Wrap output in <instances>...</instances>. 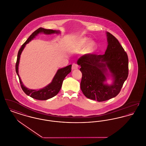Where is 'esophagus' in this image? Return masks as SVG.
<instances>
[{
	"label": "esophagus",
	"mask_w": 146,
	"mask_h": 146,
	"mask_svg": "<svg viewBox=\"0 0 146 146\" xmlns=\"http://www.w3.org/2000/svg\"><path fill=\"white\" fill-rule=\"evenodd\" d=\"M78 65L77 63H74L72 64V70L76 69H78Z\"/></svg>",
	"instance_id": "34e87169"
}]
</instances>
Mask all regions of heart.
Instances as JSON below:
<instances>
[{"label": "heart", "mask_w": 146, "mask_h": 146, "mask_svg": "<svg viewBox=\"0 0 146 146\" xmlns=\"http://www.w3.org/2000/svg\"><path fill=\"white\" fill-rule=\"evenodd\" d=\"M88 41V38L86 37H83L80 38L77 43L78 48H80L83 47ZM96 47V44L95 43V42L94 41H89L86 45V46L84 47V52L86 53H91L94 51Z\"/></svg>", "instance_id": "1"}]
</instances>
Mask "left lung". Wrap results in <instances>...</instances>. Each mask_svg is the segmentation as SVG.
Masks as SVG:
<instances>
[{
    "mask_svg": "<svg viewBox=\"0 0 146 146\" xmlns=\"http://www.w3.org/2000/svg\"><path fill=\"white\" fill-rule=\"evenodd\" d=\"M108 45L104 54H86L78 59L82 73L80 88L88 99L99 102L106 101L119 94L129 75V58L118 40L107 32ZM108 68L114 82L104 84Z\"/></svg>",
    "mask_w": 146,
    "mask_h": 146,
    "instance_id": "8db88e82",
    "label": "left lung"
}]
</instances>
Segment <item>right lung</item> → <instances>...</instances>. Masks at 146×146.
Returning <instances> with one entry per match:
<instances>
[{"mask_svg": "<svg viewBox=\"0 0 146 146\" xmlns=\"http://www.w3.org/2000/svg\"><path fill=\"white\" fill-rule=\"evenodd\" d=\"M40 33H43L47 35L52 34L54 33H56V34L60 33V31H56V30H53L50 29H45L42 27H40L38 29H37L36 31H35L34 32L27 38L26 42L21 46V48H20L19 51L18 52L17 60L16 62V65H15V69H16V72L17 73L18 77L19 79L20 86L26 95L30 96V97L35 99L39 100H46L53 98V96H56L62 87V83L64 79L67 76V74H68L69 73L71 72L72 65L70 64L63 68L58 69L55 76L53 78L51 83L48 86H46V87L43 88V89H40L38 90H36L29 89L26 88L25 86H24L20 79V78L19 77V73H18V66H19L20 55L26 44L29 43L31 40H33L35 37V36H36L38 34Z\"/></svg>", "mask_w": 146, "mask_h": 146, "instance_id": "1", "label": "right lung"}]
</instances>
